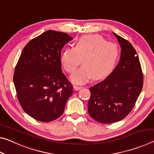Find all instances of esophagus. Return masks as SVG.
Here are the masks:
<instances>
[{"label":"esophagus","instance_id":"34e87169","mask_svg":"<svg viewBox=\"0 0 154 154\" xmlns=\"http://www.w3.org/2000/svg\"><path fill=\"white\" fill-rule=\"evenodd\" d=\"M73 87H74V89L75 90H79L80 89H82V88H83L82 86H79V85H74Z\"/></svg>","mask_w":154,"mask_h":154}]
</instances>
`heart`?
<instances>
[{"mask_svg":"<svg viewBox=\"0 0 154 154\" xmlns=\"http://www.w3.org/2000/svg\"><path fill=\"white\" fill-rule=\"evenodd\" d=\"M119 57L116 43L106 41L98 35H85L78 39L74 48L62 51L60 62L68 72L75 71L82 59L83 65L71 76L72 82L83 83L91 78L100 79L113 71Z\"/></svg>","mask_w":154,"mask_h":154,"instance_id":"1","label":"heart"}]
</instances>
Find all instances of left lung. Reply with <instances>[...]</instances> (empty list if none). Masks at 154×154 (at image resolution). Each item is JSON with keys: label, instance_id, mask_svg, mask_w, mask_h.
I'll return each mask as SVG.
<instances>
[{"label": "left lung", "instance_id": "1", "mask_svg": "<svg viewBox=\"0 0 154 154\" xmlns=\"http://www.w3.org/2000/svg\"><path fill=\"white\" fill-rule=\"evenodd\" d=\"M113 35L122 48L120 60L105 80L89 88L88 113L103 124L114 123L126 117L134 107L143 84L136 50L127 40Z\"/></svg>", "mask_w": 154, "mask_h": 154}]
</instances>
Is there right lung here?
Masks as SVG:
<instances>
[{
	"label": "right lung",
	"mask_w": 154,
	"mask_h": 154,
	"mask_svg": "<svg viewBox=\"0 0 154 154\" xmlns=\"http://www.w3.org/2000/svg\"><path fill=\"white\" fill-rule=\"evenodd\" d=\"M72 38L48 30L27 43L15 69L14 83L18 100L28 115L48 122L63 113L72 85L62 73L61 50Z\"/></svg>",
	"instance_id": "add662e5"
}]
</instances>
